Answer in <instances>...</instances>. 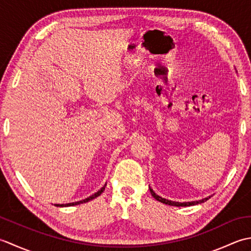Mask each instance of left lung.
Segmentation results:
<instances>
[{
    "label": "left lung",
    "mask_w": 251,
    "mask_h": 251,
    "mask_svg": "<svg viewBox=\"0 0 251 251\" xmlns=\"http://www.w3.org/2000/svg\"><path fill=\"white\" fill-rule=\"evenodd\" d=\"M150 192L152 196L155 199L156 201L163 202V204H166V205H170V206H177V207H186V206H194V205H197V204H201V202L206 201L208 199H210V196L208 197H205V199L202 200H200V201H183V202H180V201H169V200H166V199H163V197H161L159 195L155 194V192H154L151 188H150Z\"/></svg>",
    "instance_id": "8db88e82"
}]
</instances>
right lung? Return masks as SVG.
Masks as SVG:
<instances>
[{"mask_svg":"<svg viewBox=\"0 0 251 251\" xmlns=\"http://www.w3.org/2000/svg\"><path fill=\"white\" fill-rule=\"evenodd\" d=\"M105 185H106V184H105ZM103 191H104V186H103V188H101V190H99L98 192H96L95 194H93L92 196L87 197V199H85V200L78 201H75V202H68V204H56L55 206H57V207H69V206H74V205H79V204H83V202H87V201H92V200L96 199V197H98V196H99L101 193H102Z\"/></svg>","mask_w":251,"mask_h":251,"instance_id":"1","label":"right lung"}]
</instances>
